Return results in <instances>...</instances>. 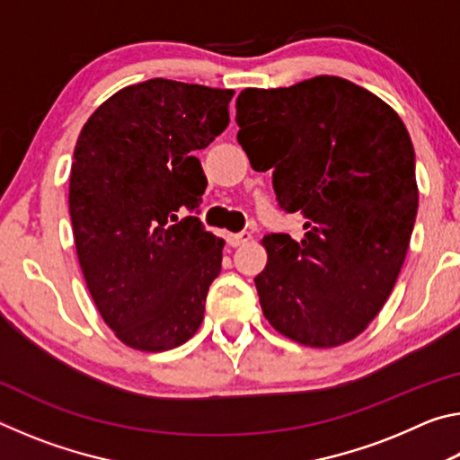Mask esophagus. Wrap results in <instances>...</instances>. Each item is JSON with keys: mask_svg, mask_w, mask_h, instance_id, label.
Segmentation results:
<instances>
[{"mask_svg": "<svg viewBox=\"0 0 460 460\" xmlns=\"http://www.w3.org/2000/svg\"><path fill=\"white\" fill-rule=\"evenodd\" d=\"M227 241H229V245H231V247H239V245L247 243V241H252V233H249V231L229 233V235H227Z\"/></svg>", "mask_w": 460, "mask_h": 460, "instance_id": "1", "label": "esophagus"}]
</instances>
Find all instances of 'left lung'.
<instances>
[{"mask_svg":"<svg viewBox=\"0 0 460 460\" xmlns=\"http://www.w3.org/2000/svg\"><path fill=\"white\" fill-rule=\"evenodd\" d=\"M237 142L274 168L279 208L305 237H263L255 278L263 316L306 347L353 341L379 314L406 260L418 213L414 146L400 115L367 89L321 75L237 97Z\"/></svg>","mask_w":460,"mask_h":460,"instance_id":"1","label":"left lung"}]
</instances>
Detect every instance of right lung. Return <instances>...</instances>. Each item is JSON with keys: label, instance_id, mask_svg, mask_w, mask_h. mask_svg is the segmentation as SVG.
<instances>
[{"label": "right lung", "instance_id": "right-lung-1", "mask_svg": "<svg viewBox=\"0 0 460 460\" xmlns=\"http://www.w3.org/2000/svg\"><path fill=\"white\" fill-rule=\"evenodd\" d=\"M231 89L150 79L115 93L75 146L68 184L76 255L109 329L137 351L199 331L225 241L199 217L207 176L194 154L229 126Z\"/></svg>", "mask_w": 460, "mask_h": 460}]
</instances>
